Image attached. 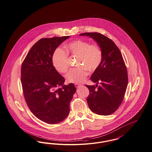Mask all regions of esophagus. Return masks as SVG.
Listing matches in <instances>:
<instances>
[{
	"label": "esophagus",
	"instance_id": "1",
	"mask_svg": "<svg viewBox=\"0 0 152 152\" xmlns=\"http://www.w3.org/2000/svg\"><path fill=\"white\" fill-rule=\"evenodd\" d=\"M75 87H76V88H79V87L81 86V85L79 84H75Z\"/></svg>",
	"mask_w": 152,
	"mask_h": 152
}]
</instances>
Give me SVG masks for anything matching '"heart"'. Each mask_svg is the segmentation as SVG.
<instances>
[{
  "mask_svg": "<svg viewBox=\"0 0 152 152\" xmlns=\"http://www.w3.org/2000/svg\"><path fill=\"white\" fill-rule=\"evenodd\" d=\"M68 53L78 57L79 68L71 69L65 75L66 80L70 83H83L88 75L86 68L94 71L101 63L102 52L97 44H89L86 41L77 39L72 41L65 47ZM52 64L60 73H65L68 69V55L62 48H58L52 56Z\"/></svg>",
  "mask_w": 152,
  "mask_h": 152,
  "instance_id": "1",
  "label": "heart"
}]
</instances>
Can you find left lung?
<instances>
[{
    "instance_id": "obj_1",
    "label": "left lung",
    "mask_w": 152,
    "mask_h": 152,
    "mask_svg": "<svg viewBox=\"0 0 152 152\" xmlns=\"http://www.w3.org/2000/svg\"><path fill=\"white\" fill-rule=\"evenodd\" d=\"M80 35L94 39L102 52L101 63L90 78L96 85H86L89 91L88 106L96 114L110 115L122 103L128 86V73L123 56L115 43L100 33L85 32Z\"/></svg>"
}]
</instances>
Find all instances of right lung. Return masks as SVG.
I'll use <instances>...</instances> for the list:
<instances>
[{
    "instance_id": "add662e5",
    "label": "right lung",
    "mask_w": 152,
    "mask_h": 152,
    "mask_svg": "<svg viewBox=\"0 0 152 152\" xmlns=\"http://www.w3.org/2000/svg\"><path fill=\"white\" fill-rule=\"evenodd\" d=\"M70 36L43 38L35 44L22 63L21 83L24 97L31 112L44 123L55 124L69 113V104L76 89L52 64L58 46Z\"/></svg>"
}]
</instances>
